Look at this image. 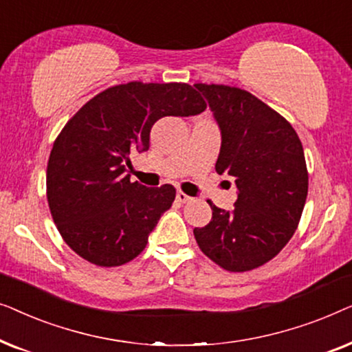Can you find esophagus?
<instances>
[{
  "instance_id": "esophagus-1",
  "label": "esophagus",
  "mask_w": 352,
  "mask_h": 352,
  "mask_svg": "<svg viewBox=\"0 0 352 352\" xmlns=\"http://www.w3.org/2000/svg\"><path fill=\"white\" fill-rule=\"evenodd\" d=\"M176 200L181 201V204H189V201L192 200V197H189L187 194H184V192H177L176 194Z\"/></svg>"
}]
</instances>
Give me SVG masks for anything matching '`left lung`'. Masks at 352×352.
Wrapping results in <instances>:
<instances>
[{
  "instance_id": "obj_1",
  "label": "left lung",
  "mask_w": 352,
  "mask_h": 352,
  "mask_svg": "<svg viewBox=\"0 0 352 352\" xmlns=\"http://www.w3.org/2000/svg\"><path fill=\"white\" fill-rule=\"evenodd\" d=\"M221 128L218 175L234 177L237 200L213 211L194 235L204 254L229 272H247L274 256L293 237L307 197L305 151L290 123L248 91L197 83Z\"/></svg>"
}]
</instances>
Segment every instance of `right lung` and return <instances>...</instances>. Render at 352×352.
<instances>
[{
  "label": "right lung",
  "instance_id": "obj_1",
  "mask_svg": "<svg viewBox=\"0 0 352 352\" xmlns=\"http://www.w3.org/2000/svg\"><path fill=\"white\" fill-rule=\"evenodd\" d=\"M205 109L187 83L131 81L96 94L65 123L47 162L46 197L57 230L80 258L115 267L141 254L176 189L129 181V155L148 151L157 120Z\"/></svg>",
  "mask_w": 352,
  "mask_h": 352
}]
</instances>
